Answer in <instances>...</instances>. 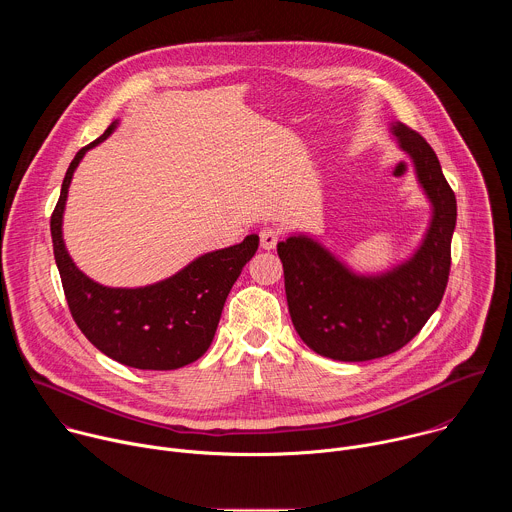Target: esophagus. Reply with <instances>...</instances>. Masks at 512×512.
<instances>
[{
  "mask_svg": "<svg viewBox=\"0 0 512 512\" xmlns=\"http://www.w3.org/2000/svg\"><path fill=\"white\" fill-rule=\"evenodd\" d=\"M259 239H261V249L271 251V249H275V245H277V241H279V231H275V229L267 227V229H263V231H261Z\"/></svg>",
  "mask_w": 512,
  "mask_h": 512,
  "instance_id": "esophagus-1",
  "label": "esophagus"
}]
</instances>
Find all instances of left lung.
<instances>
[{
  "label": "left lung",
  "instance_id": "obj_1",
  "mask_svg": "<svg viewBox=\"0 0 512 512\" xmlns=\"http://www.w3.org/2000/svg\"><path fill=\"white\" fill-rule=\"evenodd\" d=\"M397 148L411 160L431 216L411 255L383 271L360 273L310 233L277 243L289 316L320 356L362 362L403 348L440 306L450 275L456 196L429 143L399 121L389 123Z\"/></svg>",
  "mask_w": 512,
  "mask_h": 512
}]
</instances>
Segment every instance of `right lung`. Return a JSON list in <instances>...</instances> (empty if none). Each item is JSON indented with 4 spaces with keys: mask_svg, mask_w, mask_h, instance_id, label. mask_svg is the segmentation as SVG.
Returning a JSON list of instances; mask_svg holds the SVG:
<instances>
[{
    "mask_svg": "<svg viewBox=\"0 0 512 512\" xmlns=\"http://www.w3.org/2000/svg\"><path fill=\"white\" fill-rule=\"evenodd\" d=\"M117 127L119 119L77 152L66 170L50 218L54 259L70 314L93 346L131 369L174 371L208 350L229 291L259 247V235L253 233L233 247L198 255L174 275L150 285L109 287L85 275L72 261L62 237L68 188L85 154Z\"/></svg>",
    "mask_w": 512,
    "mask_h": 512,
    "instance_id": "right-lung-1",
    "label": "right lung"
}]
</instances>
